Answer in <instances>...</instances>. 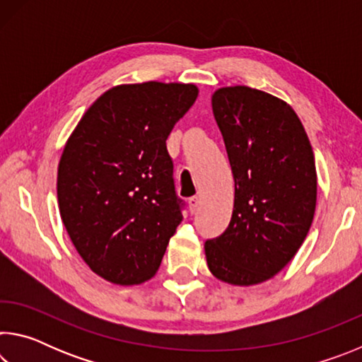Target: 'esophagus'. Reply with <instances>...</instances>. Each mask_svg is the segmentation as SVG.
I'll use <instances>...</instances> for the list:
<instances>
[{
  "instance_id": "esophagus-1",
  "label": "esophagus",
  "mask_w": 362,
  "mask_h": 362,
  "mask_svg": "<svg viewBox=\"0 0 362 362\" xmlns=\"http://www.w3.org/2000/svg\"><path fill=\"white\" fill-rule=\"evenodd\" d=\"M198 206H199V198H198V196H192V198H188L189 212L194 214L196 211H198Z\"/></svg>"
}]
</instances>
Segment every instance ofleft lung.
<instances>
[{
  "label": "left lung",
  "instance_id": "left-lung-1",
  "mask_svg": "<svg viewBox=\"0 0 362 362\" xmlns=\"http://www.w3.org/2000/svg\"><path fill=\"white\" fill-rule=\"evenodd\" d=\"M212 110L235 177L228 228L204 244L207 267L228 284H259L302 246L316 209V166L296 112L247 86L222 88Z\"/></svg>",
  "mask_w": 362,
  "mask_h": 362
}]
</instances>
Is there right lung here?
Wrapping results in <instances>:
<instances>
[{
    "mask_svg": "<svg viewBox=\"0 0 362 362\" xmlns=\"http://www.w3.org/2000/svg\"><path fill=\"white\" fill-rule=\"evenodd\" d=\"M198 97L194 84H122L100 95L66 142L60 217L81 259L113 284L155 276L182 222L166 140Z\"/></svg>",
    "mask_w": 362,
    "mask_h": 362,
    "instance_id": "add662e5",
    "label": "right lung"
}]
</instances>
